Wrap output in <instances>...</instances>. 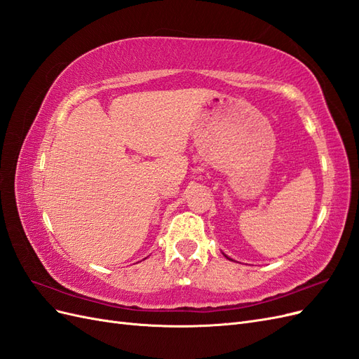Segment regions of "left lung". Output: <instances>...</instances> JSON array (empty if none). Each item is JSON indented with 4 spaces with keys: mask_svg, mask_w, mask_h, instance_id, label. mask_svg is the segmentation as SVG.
I'll list each match as a JSON object with an SVG mask.
<instances>
[{
    "mask_svg": "<svg viewBox=\"0 0 359 359\" xmlns=\"http://www.w3.org/2000/svg\"><path fill=\"white\" fill-rule=\"evenodd\" d=\"M224 256H226V255H224ZM226 257H227V256H226ZM227 259H229V257H227Z\"/></svg>",
    "mask_w": 359,
    "mask_h": 359,
    "instance_id": "8db88e82",
    "label": "left lung"
}]
</instances>
